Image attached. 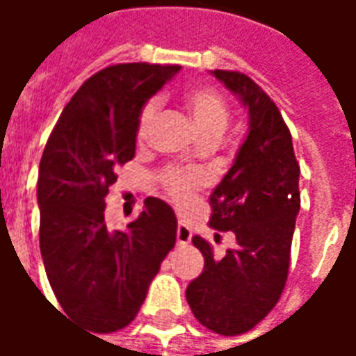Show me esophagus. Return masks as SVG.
<instances>
[{
    "label": "esophagus",
    "mask_w": 356,
    "mask_h": 356,
    "mask_svg": "<svg viewBox=\"0 0 356 356\" xmlns=\"http://www.w3.org/2000/svg\"><path fill=\"white\" fill-rule=\"evenodd\" d=\"M193 238V231H191V227L183 221H179L177 223V242L179 244H188Z\"/></svg>",
    "instance_id": "34e87169"
}]
</instances>
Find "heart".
Returning a JSON list of instances; mask_svg holds the SVG:
<instances>
[{
	"mask_svg": "<svg viewBox=\"0 0 356 356\" xmlns=\"http://www.w3.org/2000/svg\"><path fill=\"white\" fill-rule=\"evenodd\" d=\"M185 108L193 120L194 127L200 137H221L229 124V106L223 97L208 88H193L185 93ZM156 116V102H148L140 110L139 124H137V137L145 139L148 127ZM200 177L183 173V171H170L163 177V185L173 200L186 202L193 198L194 191L200 186Z\"/></svg>",
	"mask_w": 356,
	"mask_h": 356,
	"instance_id": "heart-1",
	"label": "heart"
}]
</instances>
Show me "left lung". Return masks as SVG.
I'll return each instance as SVG.
<instances>
[{"label": "left lung", "instance_id": "obj_1", "mask_svg": "<svg viewBox=\"0 0 356 356\" xmlns=\"http://www.w3.org/2000/svg\"><path fill=\"white\" fill-rule=\"evenodd\" d=\"M248 108V135L231 170L209 196L216 231H231L236 246L216 257L193 236L204 270L186 288L193 314L221 336L252 330L278 303L286 286L296 217L299 165L280 110L246 74L211 70Z\"/></svg>", "mask_w": 356, "mask_h": 356}]
</instances>
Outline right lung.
<instances>
[{
  "mask_svg": "<svg viewBox=\"0 0 356 356\" xmlns=\"http://www.w3.org/2000/svg\"><path fill=\"white\" fill-rule=\"evenodd\" d=\"M181 66L114 65L83 81L58 118L38 177L40 250L68 321L95 334L137 316L163 257L175 246L177 217L160 198L125 231H108L104 198L118 165L133 160L147 101Z\"/></svg>",
  "mask_w": 356,
  "mask_h": 356,
  "instance_id": "obj_1",
  "label": "right lung"
}]
</instances>
